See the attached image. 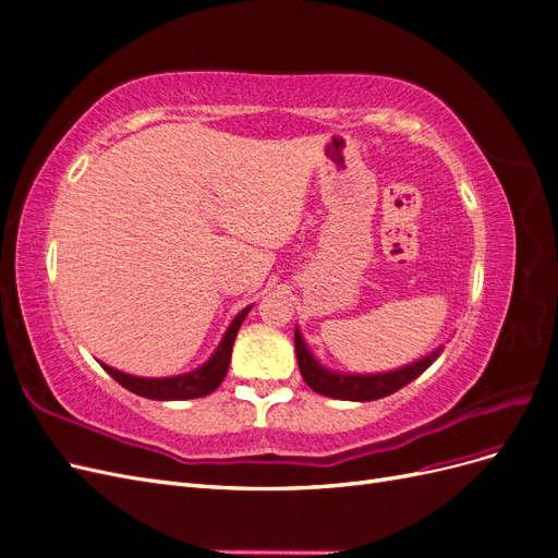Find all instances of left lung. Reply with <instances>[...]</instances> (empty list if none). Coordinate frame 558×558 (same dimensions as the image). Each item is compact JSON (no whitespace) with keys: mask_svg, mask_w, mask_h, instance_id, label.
I'll return each instance as SVG.
<instances>
[{"mask_svg":"<svg viewBox=\"0 0 558 558\" xmlns=\"http://www.w3.org/2000/svg\"><path fill=\"white\" fill-rule=\"evenodd\" d=\"M295 356H298V367L302 379L307 381L312 391L328 396V398H340V400H379L400 391L402 386H408L414 381L421 373H426V367L440 356V349L430 356L421 359L402 369H393V373L386 375H340V373H330V369L320 367L314 356L310 353L307 344L302 342V335L295 330Z\"/></svg>","mask_w":558,"mask_h":558,"instance_id":"obj_1","label":"left lung"}]
</instances>
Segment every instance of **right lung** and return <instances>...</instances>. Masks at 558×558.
Instances as JSON below:
<instances>
[{
	"label": "right lung",
	"instance_id": "right-lung-1",
	"mask_svg": "<svg viewBox=\"0 0 558 558\" xmlns=\"http://www.w3.org/2000/svg\"><path fill=\"white\" fill-rule=\"evenodd\" d=\"M251 307L242 310L234 320L230 324L228 332L223 335L221 344L214 351V356L193 373H185L179 377H165V379H146V377H132L121 373V369H113L109 365L102 363V367L107 373L121 384L128 391L137 393L142 398H150V400H189V398H202L209 396L211 391H216L221 381L228 375V365H230V356H232V344L234 337H238V330L242 326V320L246 318Z\"/></svg>",
	"mask_w": 558,
	"mask_h": 558
}]
</instances>
